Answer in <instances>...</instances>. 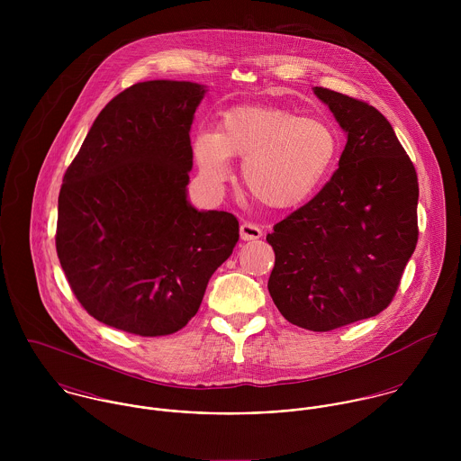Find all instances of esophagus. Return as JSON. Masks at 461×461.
<instances>
[{"instance_id":"obj_1","label":"esophagus","mask_w":461,"mask_h":461,"mask_svg":"<svg viewBox=\"0 0 461 461\" xmlns=\"http://www.w3.org/2000/svg\"><path fill=\"white\" fill-rule=\"evenodd\" d=\"M240 236L243 241H252V240H259L263 236V230L259 225H256L252 221H243L240 225Z\"/></svg>"}]
</instances>
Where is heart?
Wrapping results in <instances>:
<instances>
[{"label": "heart", "instance_id": "heart-1", "mask_svg": "<svg viewBox=\"0 0 461 461\" xmlns=\"http://www.w3.org/2000/svg\"><path fill=\"white\" fill-rule=\"evenodd\" d=\"M192 150L207 183L227 181L230 158H241L249 194L267 207L289 209L325 181L339 140L321 119L298 117L282 106H236L220 117L216 131L200 130Z\"/></svg>", "mask_w": 461, "mask_h": 461}]
</instances>
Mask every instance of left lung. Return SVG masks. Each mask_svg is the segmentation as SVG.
<instances>
[{
	"label": "left lung",
	"mask_w": 461,
	"mask_h": 461,
	"mask_svg": "<svg viewBox=\"0 0 461 461\" xmlns=\"http://www.w3.org/2000/svg\"><path fill=\"white\" fill-rule=\"evenodd\" d=\"M348 134L320 194L273 227L267 280L293 325L330 331L373 318L394 300L417 238V172L391 122L371 104L314 88Z\"/></svg>",
	"instance_id": "left-lung-1"
}]
</instances>
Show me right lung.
Here are the masks:
<instances>
[{"instance_id": "add662e5", "label": "right lung", "mask_w": 461, "mask_h": 461, "mask_svg": "<svg viewBox=\"0 0 461 461\" xmlns=\"http://www.w3.org/2000/svg\"><path fill=\"white\" fill-rule=\"evenodd\" d=\"M203 94L190 81L132 85L101 110L67 168L57 254L81 307L108 327L141 337L186 327L238 243L234 214L186 198Z\"/></svg>"}]
</instances>
